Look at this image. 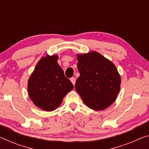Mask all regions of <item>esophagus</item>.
I'll use <instances>...</instances> for the list:
<instances>
[{
	"label": "esophagus",
	"instance_id": "34e87169",
	"mask_svg": "<svg viewBox=\"0 0 149 149\" xmlns=\"http://www.w3.org/2000/svg\"><path fill=\"white\" fill-rule=\"evenodd\" d=\"M70 81H71V82L72 83V84L74 85L75 84V77L70 78Z\"/></svg>",
	"mask_w": 149,
	"mask_h": 149
}]
</instances>
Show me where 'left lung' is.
Instances as JSON below:
<instances>
[{
  "instance_id": "8db88e82",
  "label": "left lung",
  "mask_w": 149,
  "mask_h": 149,
  "mask_svg": "<svg viewBox=\"0 0 149 149\" xmlns=\"http://www.w3.org/2000/svg\"><path fill=\"white\" fill-rule=\"evenodd\" d=\"M80 76L75 85L76 91L91 109L102 110L116 98L121 79L116 68L97 52L77 55Z\"/></svg>"
}]
</instances>
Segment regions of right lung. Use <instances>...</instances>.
Instances as JSON below:
<instances>
[{"label": "right lung", "instance_id": "add662e5", "mask_svg": "<svg viewBox=\"0 0 149 149\" xmlns=\"http://www.w3.org/2000/svg\"><path fill=\"white\" fill-rule=\"evenodd\" d=\"M57 60V55L42 58L29 79V98L35 105L45 111L58 107L64 96L74 88Z\"/></svg>", "mask_w": 149, "mask_h": 149}]
</instances>
